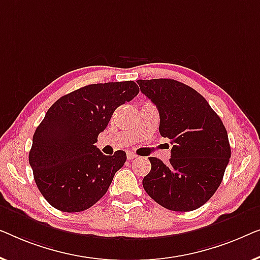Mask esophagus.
<instances>
[{"label":"esophagus","mask_w":260,"mask_h":260,"mask_svg":"<svg viewBox=\"0 0 260 260\" xmlns=\"http://www.w3.org/2000/svg\"><path fill=\"white\" fill-rule=\"evenodd\" d=\"M137 158V154H134L133 152H127V159L128 160H133Z\"/></svg>","instance_id":"obj_1"}]
</instances>
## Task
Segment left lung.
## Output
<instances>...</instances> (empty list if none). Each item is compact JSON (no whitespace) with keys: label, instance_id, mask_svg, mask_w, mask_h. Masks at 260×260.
I'll list each match as a JSON object with an SVG mask.
<instances>
[{"label":"left lung","instance_id":"left-lung-1","mask_svg":"<svg viewBox=\"0 0 260 260\" xmlns=\"http://www.w3.org/2000/svg\"><path fill=\"white\" fill-rule=\"evenodd\" d=\"M137 82L158 108L160 134L173 145L168 164L149 158L152 168L142 186L167 210H197L217 191L230 161L224 123L203 95L185 83L172 79Z\"/></svg>","mask_w":260,"mask_h":260}]
</instances>
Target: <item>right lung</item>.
I'll use <instances>...</instances> for the list:
<instances>
[{"instance_id": "add662e5", "label": "right lung", "mask_w": 260, "mask_h": 260, "mask_svg": "<svg viewBox=\"0 0 260 260\" xmlns=\"http://www.w3.org/2000/svg\"><path fill=\"white\" fill-rule=\"evenodd\" d=\"M139 93L134 81L94 83L61 96L46 113L29 152L36 186L53 207L81 212L108 191L126 153L104 155L94 144L119 106Z\"/></svg>"}]
</instances>
